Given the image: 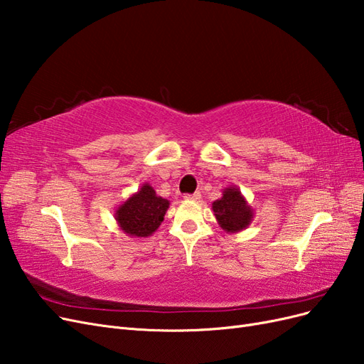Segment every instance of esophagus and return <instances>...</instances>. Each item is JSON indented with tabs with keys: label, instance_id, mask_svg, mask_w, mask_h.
Here are the masks:
<instances>
[{
	"label": "esophagus",
	"instance_id": "1",
	"mask_svg": "<svg viewBox=\"0 0 364 364\" xmlns=\"http://www.w3.org/2000/svg\"><path fill=\"white\" fill-rule=\"evenodd\" d=\"M200 197H202V194H200L199 191H197V193H193V194H185L183 199H185V200H199Z\"/></svg>",
	"mask_w": 364,
	"mask_h": 364
}]
</instances>
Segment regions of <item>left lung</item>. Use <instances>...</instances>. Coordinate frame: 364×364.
Masks as SVG:
<instances>
[{"mask_svg":"<svg viewBox=\"0 0 364 364\" xmlns=\"http://www.w3.org/2000/svg\"><path fill=\"white\" fill-rule=\"evenodd\" d=\"M213 211L218 226L228 234H237L247 229L255 215V211L237 185H230L223 190L222 197L213 202Z\"/></svg>","mask_w":364,"mask_h":364,"instance_id":"left-lung-1","label":"left lung"}]
</instances>
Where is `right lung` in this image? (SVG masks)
<instances>
[{"label":"right lung","instance_id":"add662e5","mask_svg":"<svg viewBox=\"0 0 364 364\" xmlns=\"http://www.w3.org/2000/svg\"><path fill=\"white\" fill-rule=\"evenodd\" d=\"M170 202L158 196L150 183L141 188L115 209L118 228L130 238H147L156 232L164 222Z\"/></svg>","mask_w":364,"mask_h":364}]
</instances>
